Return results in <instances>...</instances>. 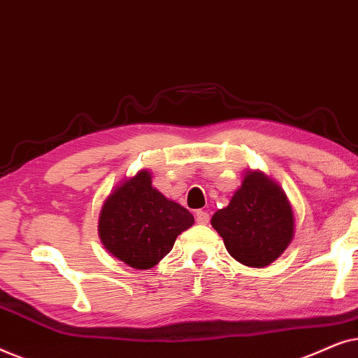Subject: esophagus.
I'll return each mask as SVG.
<instances>
[{
    "mask_svg": "<svg viewBox=\"0 0 358 358\" xmlns=\"http://www.w3.org/2000/svg\"><path fill=\"white\" fill-rule=\"evenodd\" d=\"M195 222L199 224H207L210 222V215L207 212H203V210H197V212H195Z\"/></svg>",
    "mask_w": 358,
    "mask_h": 358,
    "instance_id": "esophagus-1",
    "label": "esophagus"
}]
</instances>
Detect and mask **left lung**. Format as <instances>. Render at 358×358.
<instances>
[{"instance_id": "1", "label": "left lung", "mask_w": 358, "mask_h": 358, "mask_svg": "<svg viewBox=\"0 0 358 358\" xmlns=\"http://www.w3.org/2000/svg\"><path fill=\"white\" fill-rule=\"evenodd\" d=\"M212 227L229 256L248 267H266L285 252L295 236V217L282 185L259 169H248Z\"/></svg>"}]
</instances>
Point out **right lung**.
<instances>
[{"mask_svg": "<svg viewBox=\"0 0 358 358\" xmlns=\"http://www.w3.org/2000/svg\"><path fill=\"white\" fill-rule=\"evenodd\" d=\"M192 224V213L155 189L150 171L141 169L107 195L99 212L97 233L115 259L148 271Z\"/></svg>", "mask_w": 358, "mask_h": 358, "instance_id": "add662e5", "label": "right lung"}]
</instances>
